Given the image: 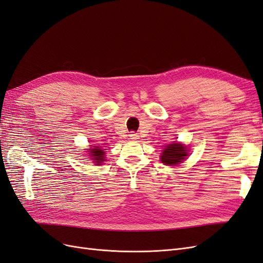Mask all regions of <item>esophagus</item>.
<instances>
[{
  "label": "esophagus",
  "instance_id": "esophagus-1",
  "mask_svg": "<svg viewBox=\"0 0 263 263\" xmlns=\"http://www.w3.org/2000/svg\"><path fill=\"white\" fill-rule=\"evenodd\" d=\"M138 138H139V135H138V134L134 133V132H132V133L129 134V139H132V140H137Z\"/></svg>",
  "mask_w": 263,
  "mask_h": 263
}]
</instances>
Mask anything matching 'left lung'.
Listing matches in <instances>:
<instances>
[{"label": "left lung", "instance_id": "left-lung-1", "mask_svg": "<svg viewBox=\"0 0 263 263\" xmlns=\"http://www.w3.org/2000/svg\"><path fill=\"white\" fill-rule=\"evenodd\" d=\"M186 156H187L186 148L181 144H177V142H174V144L165 146L164 150L162 151L160 159H161L162 163H164V164L176 165L184 160Z\"/></svg>", "mask_w": 263, "mask_h": 263}]
</instances>
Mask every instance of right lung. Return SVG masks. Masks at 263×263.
<instances>
[{
  "label": "right lung",
  "mask_w": 263,
  "mask_h": 263,
  "mask_svg": "<svg viewBox=\"0 0 263 263\" xmlns=\"http://www.w3.org/2000/svg\"><path fill=\"white\" fill-rule=\"evenodd\" d=\"M91 153V156L90 157H93L92 159L94 160V162L97 164H100L102 163L103 161H104V155H105V151L103 150L102 148L100 147H95V148H92L90 150Z\"/></svg>",
  "instance_id": "right-lung-1"
}]
</instances>
